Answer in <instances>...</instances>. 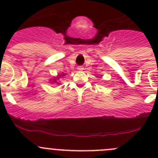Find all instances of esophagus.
<instances>
[{
	"mask_svg": "<svg viewBox=\"0 0 158 158\" xmlns=\"http://www.w3.org/2000/svg\"><path fill=\"white\" fill-rule=\"evenodd\" d=\"M77 69H78V70H83L84 68H83V66H81V65H80V66H78V67H77Z\"/></svg>",
	"mask_w": 158,
	"mask_h": 158,
	"instance_id": "34e87169",
	"label": "esophagus"
}]
</instances>
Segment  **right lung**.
<instances>
[{"mask_svg": "<svg viewBox=\"0 0 158 158\" xmlns=\"http://www.w3.org/2000/svg\"><path fill=\"white\" fill-rule=\"evenodd\" d=\"M64 75L65 74H62V75H61V76H64ZM61 76H60V77H61Z\"/></svg>", "mask_w": 158, "mask_h": 158, "instance_id": "add662e5", "label": "right lung"}]
</instances>
